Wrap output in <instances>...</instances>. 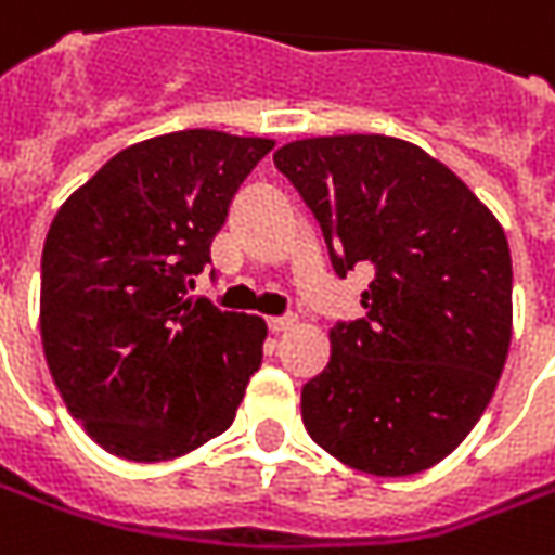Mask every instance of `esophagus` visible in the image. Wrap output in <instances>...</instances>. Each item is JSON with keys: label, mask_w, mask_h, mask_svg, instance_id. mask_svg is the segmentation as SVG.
Wrapping results in <instances>:
<instances>
[{"label": "esophagus", "mask_w": 555, "mask_h": 555, "mask_svg": "<svg viewBox=\"0 0 555 555\" xmlns=\"http://www.w3.org/2000/svg\"><path fill=\"white\" fill-rule=\"evenodd\" d=\"M267 325H270V332H288V328H295L297 325V315H273V319H267Z\"/></svg>", "instance_id": "34e87169"}]
</instances>
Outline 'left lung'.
Listing matches in <instances>:
<instances>
[{
	"mask_svg": "<svg viewBox=\"0 0 555 555\" xmlns=\"http://www.w3.org/2000/svg\"><path fill=\"white\" fill-rule=\"evenodd\" d=\"M273 163L319 220L337 276L374 267L365 319L337 322L328 365L304 384V427L362 473L430 469L467 439L504 372V227L449 165L399 138H304Z\"/></svg>",
	"mask_w": 555,
	"mask_h": 555,
	"instance_id": "obj_1",
	"label": "left lung"
}]
</instances>
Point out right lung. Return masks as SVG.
Segmentation results:
<instances>
[{
  "label": "right lung",
  "instance_id": "add662e5",
  "mask_svg": "<svg viewBox=\"0 0 555 555\" xmlns=\"http://www.w3.org/2000/svg\"><path fill=\"white\" fill-rule=\"evenodd\" d=\"M270 138L171 131L116 153L51 220L39 325L67 411L109 454L156 464L236 417L267 322L186 297Z\"/></svg>",
  "mask_w": 555,
  "mask_h": 555
}]
</instances>
